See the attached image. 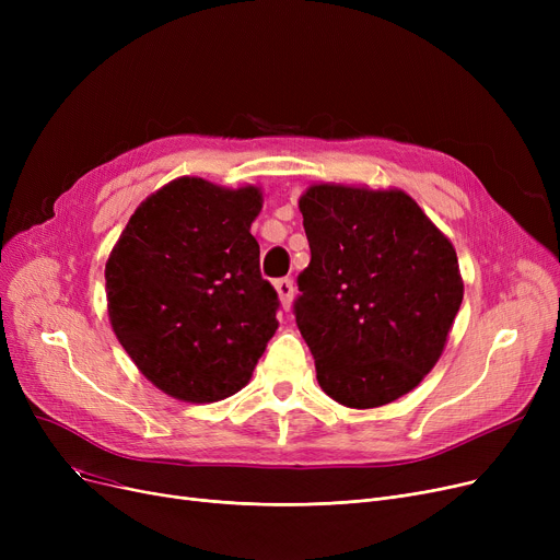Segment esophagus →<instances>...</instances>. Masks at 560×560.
Here are the masks:
<instances>
[{"mask_svg": "<svg viewBox=\"0 0 560 560\" xmlns=\"http://www.w3.org/2000/svg\"><path fill=\"white\" fill-rule=\"evenodd\" d=\"M275 288L279 292V300H281V306L288 311L290 304H292V295H295V285H292V279H277L275 281Z\"/></svg>", "mask_w": 560, "mask_h": 560, "instance_id": "esophagus-1", "label": "esophagus"}]
</instances>
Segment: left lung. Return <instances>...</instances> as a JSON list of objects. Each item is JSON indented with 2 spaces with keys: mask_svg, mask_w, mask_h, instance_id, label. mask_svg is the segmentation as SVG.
Instances as JSON below:
<instances>
[{
  "mask_svg": "<svg viewBox=\"0 0 560 560\" xmlns=\"http://www.w3.org/2000/svg\"><path fill=\"white\" fill-rule=\"evenodd\" d=\"M311 262L292 306L317 384L349 408L413 390L443 354L463 302L452 243L401 190L311 186Z\"/></svg>",
  "mask_w": 560,
  "mask_h": 560,
  "instance_id": "1",
  "label": "left lung"
}]
</instances>
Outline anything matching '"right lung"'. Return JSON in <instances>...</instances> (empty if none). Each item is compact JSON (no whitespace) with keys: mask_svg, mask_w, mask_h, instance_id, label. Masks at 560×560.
I'll use <instances>...</instances> for the list:
<instances>
[{"mask_svg":"<svg viewBox=\"0 0 560 560\" xmlns=\"http://www.w3.org/2000/svg\"><path fill=\"white\" fill-rule=\"evenodd\" d=\"M260 206L258 188L184 176L138 206L108 256L113 331L174 399L238 393L279 327V295L249 233Z\"/></svg>","mask_w":560,"mask_h":560,"instance_id":"obj_1","label":"right lung"}]
</instances>
